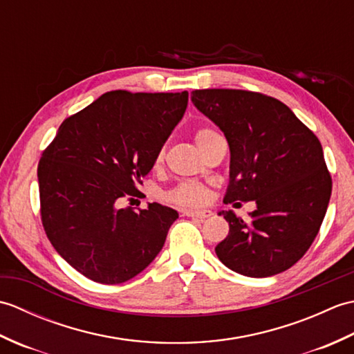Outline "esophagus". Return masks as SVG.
<instances>
[{"label": "esophagus", "mask_w": 354, "mask_h": 354, "mask_svg": "<svg viewBox=\"0 0 354 354\" xmlns=\"http://www.w3.org/2000/svg\"><path fill=\"white\" fill-rule=\"evenodd\" d=\"M185 216L189 217H198V219H208V217L213 216V212H209V209H185L184 212Z\"/></svg>", "instance_id": "1"}]
</instances>
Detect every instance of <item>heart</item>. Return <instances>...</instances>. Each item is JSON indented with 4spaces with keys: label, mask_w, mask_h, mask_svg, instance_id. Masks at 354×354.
<instances>
[{
    "label": "heart",
    "mask_w": 354,
    "mask_h": 354,
    "mask_svg": "<svg viewBox=\"0 0 354 354\" xmlns=\"http://www.w3.org/2000/svg\"><path fill=\"white\" fill-rule=\"evenodd\" d=\"M216 132L208 129V127H201V129L196 131L194 133V140H196L198 146L201 147L204 142L214 135ZM164 158V150H160V153L156 156V164H160ZM209 198V192L205 185H202L199 183H184V184H179L176 189H173L169 194H167V199L175 202L178 205H185V207H190V205H201V204H205Z\"/></svg>",
    "instance_id": "obj_1"
}]
</instances>
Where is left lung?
Returning a JSON list of instances; mask_svg holds the SVG:
<instances>
[{
  "label": "left lung",
  "mask_w": 354,
  "mask_h": 354,
  "mask_svg": "<svg viewBox=\"0 0 354 354\" xmlns=\"http://www.w3.org/2000/svg\"><path fill=\"white\" fill-rule=\"evenodd\" d=\"M192 102L228 141L230 185L223 202L257 205L248 219L232 209L219 213L230 232L216 246L217 257L254 278L289 269L317 237L332 194L319 140L274 97L196 89Z\"/></svg>",
  "instance_id": "obj_1"
}]
</instances>
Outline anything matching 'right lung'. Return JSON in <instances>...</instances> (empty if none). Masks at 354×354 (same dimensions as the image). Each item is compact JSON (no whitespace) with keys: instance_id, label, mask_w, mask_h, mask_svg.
I'll return each mask as SVG.
<instances>
[{"instance_id":"obj_1","label":"right lung","mask_w":354,"mask_h":354,"mask_svg":"<svg viewBox=\"0 0 354 354\" xmlns=\"http://www.w3.org/2000/svg\"><path fill=\"white\" fill-rule=\"evenodd\" d=\"M189 93L111 91L59 126L37 165L44 230L57 254L89 280L118 284L162 250L178 212L135 196L181 122Z\"/></svg>"}]
</instances>
